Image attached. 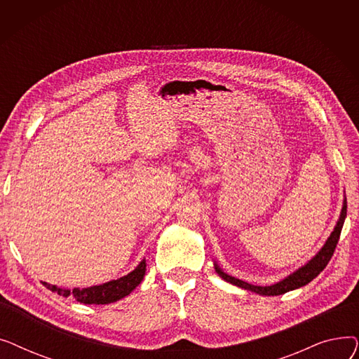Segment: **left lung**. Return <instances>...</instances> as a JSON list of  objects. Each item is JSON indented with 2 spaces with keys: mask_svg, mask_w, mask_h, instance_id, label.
Listing matches in <instances>:
<instances>
[{
  "mask_svg": "<svg viewBox=\"0 0 359 359\" xmlns=\"http://www.w3.org/2000/svg\"><path fill=\"white\" fill-rule=\"evenodd\" d=\"M345 217H346V198L344 201V206H342V212H341V217H339V221L336 224V227L333 230V233L330 234V237L327 238L326 244L322 248V250H320L309 263L304 266H301L298 271H295L294 273H291L290 276H287L285 279H282L279 282H276V284L273 285H269V287H257V285H252V284H248V282H244L241 279H237L234 276H230L225 272H222L219 269L218 265H215V271L217 273L224 279L230 282V284L233 285H237L240 288H244L248 291H252V292H256V294H260V295H280V294H285L288 291H292V290H297L299 287H304L307 285L309 282H311L320 272H322L326 266L329 260L332 259L333 253H334V249H336V244L339 241V237H341V231H342V227H344V222H345Z\"/></svg>",
  "mask_w": 359,
  "mask_h": 359,
  "instance_id": "obj_1",
  "label": "left lung"
}]
</instances>
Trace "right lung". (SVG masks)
<instances>
[{
  "label": "right lung",
  "mask_w": 359,
  "mask_h": 359,
  "mask_svg": "<svg viewBox=\"0 0 359 359\" xmlns=\"http://www.w3.org/2000/svg\"><path fill=\"white\" fill-rule=\"evenodd\" d=\"M145 266L147 265H145V259H144L140 265L130 273H128L126 276L106 282V284H102V285H94V287L83 288V290L74 288L72 291H69V290L60 288L56 285L46 284V282H43V285L58 295H62V297L72 295L75 299L79 301V303H83V304H110V303H115V301L129 295L141 284V280L144 279V275H145Z\"/></svg>",
  "instance_id": "right-lung-1"
}]
</instances>
